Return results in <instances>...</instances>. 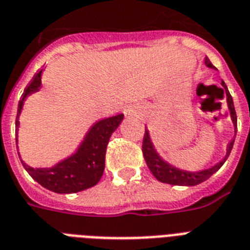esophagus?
I'll use <instances>...</instances> for the list:
<instances>
[{"label":"esophagus","mask_w":250,"mask_h":250,"mask_svg":"<svg viewBox=\"0 0 250 250\" xmlns=\"http://www.w3.org/2000/svg\"><path fill=\"white\" fill-rule=\"evenodd\" d=\"M128 113H131V110H128Z\"/></svg>","instance_id":"34e87169"}]
</instances>
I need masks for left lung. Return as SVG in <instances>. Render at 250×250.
<instances>
[{
	"label": "left lung",
	"instance_id": "obj_1",
	"mask_svg": "<svg viewBox=\"0 0 250 250\" xmlns=\"http://www.w3.org/2000/svg\"><path fill=\"white\" fill-rule=\"evenodd\" d=\"M205 64L209 68H213V70H217L214 67L211 62L209 61V58L206 57L205 58ZM222 86L225 88L226 96H227V106H229V114H231V119H232L233 127H235V135H236V113H235V107H233V101L231 94H229V89H227V85L225 84V82L222 80ZM233 143L235 140H231L229 145H227V152H226L225 158L218 162L217 165L209 167V168H205V170L200 171H188V170H182L179 167L174 166L170 162L165 161L162 157L160 156V153L157 152L156 146L153 144L152 139H150V133L146 128H145V136L144 141H143V154H144L145 162L148 165L149 170L152 171V174L156 176L157 180H160L162 183H167V184H172V186H187V187H193L197 186L200 183L205 182L208 179L217 172L223 164H225L227 158H229V153L232 150Z\"/></svg>",
	"mask_w": 250,
	"mask_h": 250
}]
</instances>
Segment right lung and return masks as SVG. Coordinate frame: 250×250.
I'll return each instance as SVG.
<instances>
[{
  "label": "right lung",
  "instance_id": "1",
  "mask_svg": "<svg viewBox=\"0 0 250 250\" xmlns=\"http://www.w3.org/2000/svg\"><path fill=\"white\" fill-rule=\"evenodd\" d=\"M44 70L33 76L32 82L25 88L23 98L19 101L17 114V132L19 128V115H21L25 98L39 92L41 88V74ZM125 115L118 114L114 117L105 118L96 122L84 136V140L76 149L75 153L52 167L33 168L24 161L21 162L27 172L39 184L46 189L56 193H76L90 187H94L100 182L105 170L106 146L111 133L119 127ZM18 141V139H17ZM19 154V153H18Z\"/></svg>",
  "mask_w": 250,
  "mask_h": 250
}]
</instances>
